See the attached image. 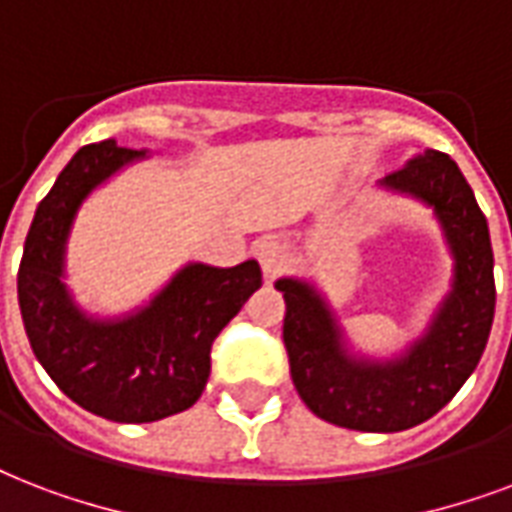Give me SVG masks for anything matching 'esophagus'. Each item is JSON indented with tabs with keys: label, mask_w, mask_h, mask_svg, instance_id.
Instances as JSON below:
<instances>
[{
	"label": "esophagus",
	"mask_w": 512,
	"mask_h": 512,
	"mask_svg": "<svg viewBox=\"0 0 512 512\" xmlns=\"http://www.w3.org/2000/svg\"><path fill=\"white\" fill-rule=\"evenodd\" d=\"M255 255L257 260H260V268H263L265 279H276V276L287 268V263H290L287 249H284L282 241H276V239L260 241L255 249Z\"/></svg>",
	"instance_id": "obj_1"
}]
</instances>
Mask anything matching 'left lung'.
I'll use <instances>...</instances> for the list:
<instances>
[{"label":"left lung","mask_w":512,"mask_h":512,"mask_svg":"<svg viewBox=\"0 0 512 512\" xmlns=\"http://www.w3.org/2000/svg\"><path fill=\"white\" fill-rule=\"evenodd\" d=\"M376 187L429 209L451 255V287L421 335L373 357L351 343L311 279L282 276L276 290L287 303L292 384L308 411L357 432H403L432 419L478 368L494 322V255L473 187L446 152H416Z\"/></svg>","instance_id":"obj_1"}]
</instances>
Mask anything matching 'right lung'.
I'll use <instances>...</instances> for the list:
<instances>
[{"instance_id":"right-lung-1","label":"right lung","mask_w":512,"mask_h":512,"mask_svg":"<svg viewBox=\"0 0 512 512\" xmlns=\"http://www.w3.org/2000/svg\"><path fill=\"white\" fill-rule=\"evenodd\" d=\"M150 158L115 139L74 152L39 201L18 271V303L39 365L69 400L120 424H144L187 411L204 392L212 343L260 290L257 260L233 268L182 265L142 306L101 317L74 300L66 252L74 220L99 187Z\"/></svg>"}]
</instances>
